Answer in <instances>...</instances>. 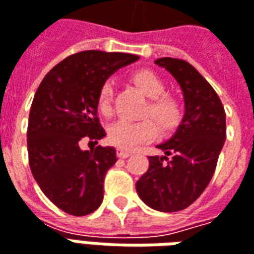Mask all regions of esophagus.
I'll list each match as a JSON object with an SVG mask.
<instances>
[{"instance_id": "obj_1", "label": "esophagus", "mask_w": 254, "mask_h": 254, "mask_svg": "<svg viewBox=\"0 0 254 254\" xmlns=\"http://www.w3.org/2000/svg\"><path fill=\"white\" fill-rule=\"evenodd\" d=\"M117 154H118V157H120V158H127V157H130L133 152L127 151V150H122V148H118Z\"/></svg>"}]
</instances>
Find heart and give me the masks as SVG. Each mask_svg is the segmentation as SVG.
Instances as JSON below:
<instances>
[{"label":"heart","instance_id":"b5f03b06","mask_svg":"<svg viewBox=\"0 0 254 254\" xmlns=\"http://www.w3.org/2000/svg\"><path fill=\"white\" fill-rule=\"evenodd\" d=\"M130 79L148 97L143 117L152 118L161 132L168 133L173 130L183 118L182 100L176 95L165 92V81L151 70H137L130 75ZM113 100L114 84L113 81H106L100 86L97 95V109L103 115L111 114ZM155 136L157 127L151 120H143L139 122L117 121L109 127L110 141L125 150H130L141 143L150 141Z\"/></svg>","mask_w":254,"mask_h":254}]
</instances>
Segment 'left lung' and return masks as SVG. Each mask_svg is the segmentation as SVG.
Wrapping results in <instances>:
<instances>
[{
    "mask_svg": "<svg viewBox=\"0 0 254 254\" xmlns=\"http://www.w3.org/2000/svg\"><path fill=\"white\" fill-rule=\"evenodd\" d=\"M155 64L179 82L186 109L176 133L157 145L164 155L148 157L150 166L136 191L147 206L179 212L196 201L212 180L226 140V113L210 84L186 60L161 58Z\"/></svg>",
    "mask_w": 254,
    "mask_h": 254,
    "instance_id": "1",
    "label": "left lung"
}]
</instances>
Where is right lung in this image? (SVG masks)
Wrapping results in <instances>:
<instances>
[{
    "label": "right lung",
    "mask_w": 254,
    "mask_h": 254,
    "mask_svg": "<svg viewBox=\"0 0 254 254\" xmlns=\"http://www.w3.org/2000/svg\"><path fill=\"white\" fill-rule=\"evenodd\" d=\"M139 60L130 53L84 51L48 72L28 115V164L42 192L63 212L85 216L103 202L107 170L117 162L114 147L82 150L84 141L106 136L97 117V95L118 68Z\"/></svg>",
    "instance_id": "1"
}]
</instances>
